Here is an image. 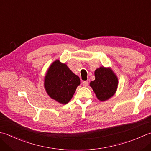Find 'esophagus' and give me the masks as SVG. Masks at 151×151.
<instances>
[{
  "instance_id": "34e87169",
  "label": "esophagus",
  "mask_w": 151,
  "mask_h": 151,
  "mask_svg": "<svg viewBox=\"0 0 151 151\" xmlns=\"http://www.w3.org/2000/svg\"><path fill=\"white\" fill-rule=\"evenodd\" d=\"M88 84H89V82H88V81H86L82 82V85H83V86H84V87L88 86Z\"/></svg>"
}]
</instances>
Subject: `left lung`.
<instances>
[{
	"label": "left lung",
	"instance_id": "8db88e82",
	"mask_svg": "<svg viewBox=\"0 0 151 151\" xmlns=\"http://www.w3.org/2000/svg\"><path fill=\"white\" fill-rule=\"evenodd\" d=\"M95 80L90 86L96 93L97 98L105 101L113 97L117 90L119 79L111 67H100L95 70Z\"/></svg>",
	"mask_w": 151,
	"mask_h": 151
}]
</instances>
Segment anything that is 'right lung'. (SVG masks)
I'll use <instances>...</instances> for the list:
<instances>
[{
	"mask_svg": "<svg viewBox=\"0 0 151 151\" xmlns=\"http://www.w3.org/2000/svg\"><path fill=\"white\" fill-rule=\"evenodd\" d=\"M80 84L78 76L59 60L50 65L44 80V86L48 95L63 105L70 101Z\"/></svg>",
	"mask_w": 151,
	"mask_h": 151,
	"instance_id": "right-lung-1",
	"label": "right lung"
}]
</instances>
